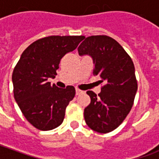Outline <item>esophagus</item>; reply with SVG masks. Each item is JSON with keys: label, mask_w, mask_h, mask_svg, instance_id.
<instances>
[{"label": "esophagus", "mask_w": 159, "mask_h": 159, "mask_svg": "<svg viewBox=\"0 0 159 159\" xmlns=\"http://www.w3.org/2000/svg\"><path fill=\"white\" fill-rule=\"evenodd\" d=\"M84 93V91H83V90L79 89H76V95H79V94H82V93Z\"/></svg>", "instance_id": "34e87169"}]
</instances>
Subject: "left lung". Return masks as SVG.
I'll return each mask as SVG.
<instances>
[{"instance_id": "left-lung-1", "label": "left lung", "mask_w": 159, "mask_h": 159, "mask_svg": "<svg viewBox=\"0 0 159 159\" xmlns=\"http://www.w3.org/2000/svg\"><path fill=\"white\" fill-rule=\"evenodd\" d=\"M77 50L79 55L93 58V76L104 83L100 93L87 92L91 102L84 109L85 122L93 131L109 133L123 123L133 107L138 89L134 63L116 40L105 35L87 37Z\"/></svg>"}]
</instances>
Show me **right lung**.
Listing matches in <instances>:
<instances>
[{
  "label": "right lung",
  "mask_w": 159,
  "mask_h": 159,
  "mask_svg": "<svg viewBox=\"0 0 159 159\" xmlns=\"http://www.w3.org/2000/svg\"><path fill=\"white\" fill-rule=\"evenodd\" d=\"M83 39V36H50L36 40L23 52L14 67V99L27 121L37 129H53L63 123L76 90L73 86L59 89L48 80L55 77L60 59Z\"/></svg>",
  "instance_id": "right-lung-1"
}]
</instances>
